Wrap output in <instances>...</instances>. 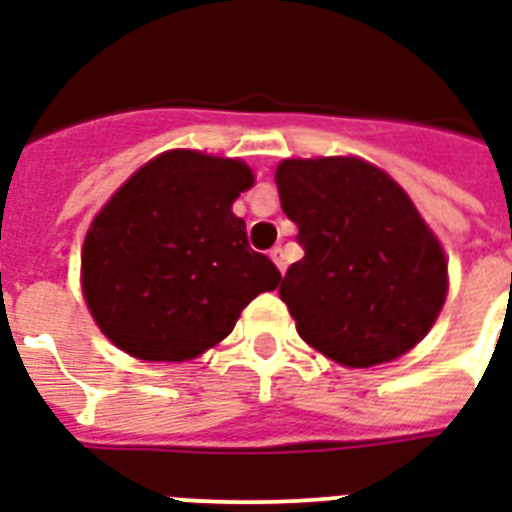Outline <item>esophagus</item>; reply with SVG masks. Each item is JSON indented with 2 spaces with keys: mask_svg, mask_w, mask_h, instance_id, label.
Here are the masks:
<instances>
[{
  "mask_svg": "<svg viewBox=\"0 0 512 512\" xmlns=\"http://www.w3.org/2000/svg\"><path fill=\"white\" fill-rule=\"evenodd\" d=\"M271 260H273V263H276V268H279L281 273L287 271V263H284V249L273 247L271 249Z\"/></svg>",
  "mask_w": 512,
  "mask_h": 512,
  "instance_id": "34e87169",
  "label": "esophagus"
}]
</instances>
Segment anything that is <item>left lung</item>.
<instances>
[{
    "mask_svg": "<svg viewBox=\"0 0 512 512\" xmlns=\"http://www.w3.org/2000/svg\"><path fill=\"white\" fill-rule=\"evenodd\" d=\"M276 185L305 249L279 287L300 337L358 369L412 350L436 324L449 279L404 188L356 156L284 159Z\"/></svg>",
    "mask_w": 512,
    "mask_h": 512,
    "instance_id": "8db88e82",
    "label": "left lung"
}]
</instances>
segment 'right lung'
<instances>
[{
	"label": "right lung",
	"mask_w": 512,
	"mask_h": 512,
	"mask_svg": "<svg viewBox=\"0 0 512 512\" xmlns=\"http://www.w3.org/2000/svg\"><path fill=\"white\" fill-rule=\"evenodd\" d=\"M255 183L239 159L167 151L140 167L92 220L82 289L116 348L143 361H188L231 335L279 268L247 241L231 204Z\"/></svg>",
	"instance_id": "add662e5"
}]
</instances>
